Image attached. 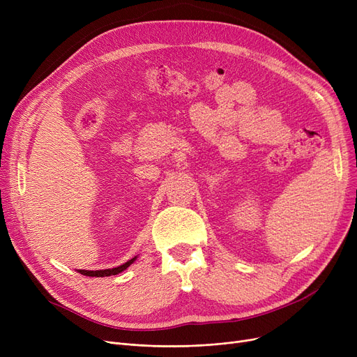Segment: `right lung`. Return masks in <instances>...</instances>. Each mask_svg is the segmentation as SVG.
Wrapping results in <instances>:
<instances>
[{
	"label": "right lung",
	"instance_id": "add662e5",
	"mask_svg": "<svg viewBox=\"0 0 357 357\" xmlns=\"http://www.w3.org/2000/svg\"><path fill=\"white\" fill-rule=\"evenodd\" d=\"M135 260H136V257L130 259L128 261H126V264H123V265H120V266H117V268H111V269H101V271H84V269H81L79 272H81L82 275H85V276H97V278H101V276H111V275H117V273L123 272L124 269H127L131 264H133Z\"/></svg>",
	"mask_w": 357,
	"mask_h": 357
}]
</instances>
